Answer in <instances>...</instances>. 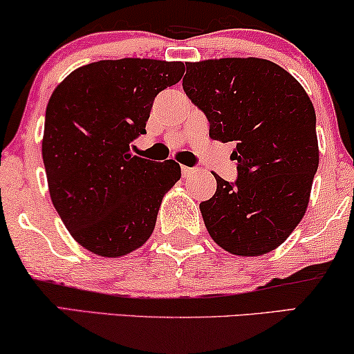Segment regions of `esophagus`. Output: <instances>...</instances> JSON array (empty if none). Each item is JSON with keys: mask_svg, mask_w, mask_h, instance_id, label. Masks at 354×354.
Here are the masks:
<instances>
[{"mask_svg": "<svg viewBox=\"0 0 354 354\" xmlns=\"http://www.w3.org/2000/svg\"><path fill=\"white\" fill-rule=\"evenodd\" d=\"M196 172H198V169L182 166V176H183V177H192V176H195Z\"/></svg>", "mask_w": 354, "mask_h": 354, "instance_id": "esophagus-1", "label": "esophagus"}]
</instances>
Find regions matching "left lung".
Returning a JSON list of instances; mask_svg holds the SVG:
<instances>
[{
  "label": "left lung",
  "instance_id": "1",
  "mask_svg": "<svg viewBox=\"0 0 354 354\" xmlns=\"http://www.w3.org/2000/svg\"><path fill=\"white\" fill-rule=\"evenodd\" d=\"M183 91L209 122V136L234 141L237 178L214 174L216 194L200 203L209 236L234 255L281 245L309 205L319 167L315 110L297 80L261 58L185 63Z\"/></svg>",
  "mask_w": 354,
  "mask_h": 354
}]
</instances>
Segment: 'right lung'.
<instances>
[{
    "label": "right lung",
    "instance_id": "add662e5",
    "mask_svg": "<svg viewBox=\"0 0 354 354\" xmlns=\"http://www.w3.org/2000/svg\"><path fill=\"white\" fill-rule=\"evenodd\" d=\"M182 62L100 59L55 87L42 158L50 198L73 239L100 257H123L151 237L162 196L180 178L174 159L131 154L154 97L182 80Z\"/></svg>",
    "mask_w": 354,
    "mask_h": 354
}]
</instances>
